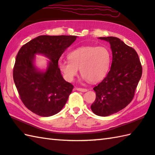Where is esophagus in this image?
<instances>
[{
  "label": "esophagus",
  "mask_w": 155,
  "mask_h": 155,
  "mask_svg": "<svg viewBox=\"0 0 155 155\" xmlns=\"http://www.w3.org/2000/svg\"><path fill=\"white\" fill-rule=\"evenodd\" d=\"M76 89L78 90V91H81V92H86L87 91V89H82V88H76Z\"/></svg>",
  "instance_id": "esophagus-1"
}]
</instances>
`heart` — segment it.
Instances as JSON below:
<instances>
[{
	"instance_id": "obj_1",
	"label": "heart",
	"mask_w": 155,
	"mask_h": 155,
	"mask_svg": "<svg viewBox=\"0 0 155 155\" xmlns=\"http://www.w3.org/2000/svg\"><path fill=\"white\" fill-rule=\"evenodd\" d=\"M69 60H60L58 69L66 81L71 82L78 73L84 81L97 83L106 77L110 65V53L104 46H83L70 52Z\"/></svg>"
}]
</instances>
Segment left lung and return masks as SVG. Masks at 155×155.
<instances>
[{
  "instance_id": "1",
  "label": "left lung",
  "mask_w": 155,
  "mask_h": 155,
  "mask_svg": "<svg viewBox=\"0 0 155 155\" xmlns=\"http://www.w3.org/2000/svg\"><path fill=\"white\" fill-rule=\"evenodd\" d=\"M98 38L110 45L112 61L108 74L94 88L96 97L91 109L97 116L108 117L121 110L133 100L142 68L135 49L119 38Z\"/></svg>"
}]
</instances>
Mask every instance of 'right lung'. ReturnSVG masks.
<instances>
[{"label":"right lung","instance_id":"right-lung-1","mask_svg":"<svg viewBox=\"0 0 155 155\" xmlns=\"http://www.w3.org/2000/svg\"><path fill=\"white\" fill-rule=\"evenodd\" d=\"M76 36L42 35L19 49L13 68V80L19 96L28 109L41 117L58 113L65 106L73 85L64 79L58 60L74 43ZM36 54L50 60L46 69L35 65Z\"/></svg>","mask_w":155,"mask_h":155}]
</instances>
